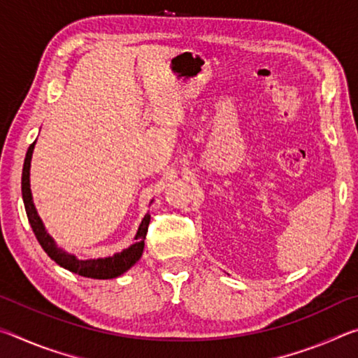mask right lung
<instances>
[{
  "label": "right lung",
  "mask_w": 358,
  "mask_h": 358,
  "mask_svg": "<svg viewBox=\"0 0 358 358\" xmlns=\"http://www.w3.org/2000/svg\"><path fill=\"white\" fill-rule=\"evenodd\" d=\"M34 143L29 145L27 151L25 162H23V172H22V196L23 203H25L28 221L31 224V229L38 238L39 245L42 246L48 257L63 266V268L72 271L85 278H93V280H110V278H117L123 275L124 271H128L132 265H134L138 259L142 257L143 246H145V237L148 232V224H150V215H145V217L138 226V230L136 234V243L131 245L128 250H123L121 252L113 254L112 257L104 259H88V260H78L72 254L64 252L63 250L55 245V241L47 234V230L42 224L38 211L34 208L31 189H29V167H31V156L34 150Z\"/></svg>",
  "instance_id": "right-lung-1"
}]
</instances>
